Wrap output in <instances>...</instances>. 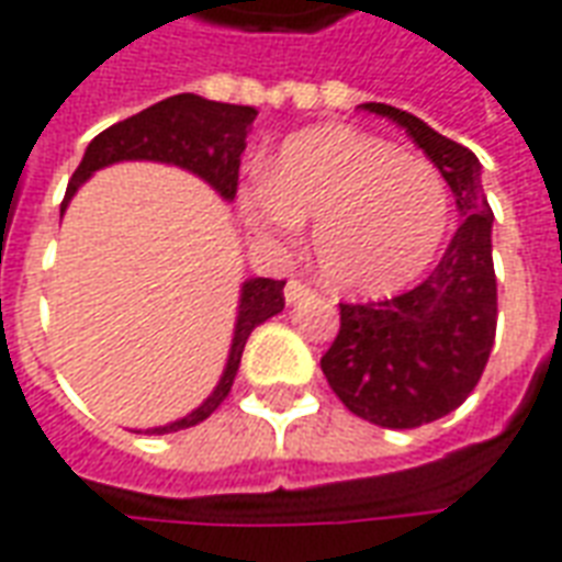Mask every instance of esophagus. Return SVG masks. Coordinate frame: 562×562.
Returning <instances> with one entry per match:
<instances>
[{
	"mask_svg": "<svg viewBox=\"0 0 562 562\" xmlns=\"http://www.w3.org/2000/svg\"><path fill=\"white\" fill-rule=\"evenodd\" d=\"M310 294H313V289H310L304 280L285 282V301H289V304H294V301H304V297H310Z\"/></svg>",
	"mask_w": 562,
	"mask_h": 562,
	"instance_id": "1",
	"label": "esophagus"
}]
</instances>
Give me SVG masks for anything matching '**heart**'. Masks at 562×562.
Returning <instances> with one entry per match:
<instances>
[{"instance_id": "obj_1", "label": "heart", "mask_w": 562, "mask_h": 562, "mask_svg": "<svg viewBox=\"0 0 562 562\" xmlns=\"http://www.w3.org/2000/svg\"><path fill=\"white\" fill-rule=\"evenodd\" d=\"M246 225L270 244L313 228L322 280L346 294H385L427 270L446 240L451 195L434 161L358 128L322 126L282 144L268 177L237 195Z\"/></svg>"}]
</instances>
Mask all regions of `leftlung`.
<instances>
[{
    "instance_id": "8db88e82",
    "label": "left lung",
    "mask_w": 562,
    "mask_h": 562,
    "mask_svg": "<svg viewBox=\"0 0 562 562\" xmlns=\"http://www.w3.org/2000/svg\"><path fill=\"white\" fill-rule=\"evenodd\" d=\"M389 116L427 153L458 201L460 225L434 273L376 304H340V334L322 355V373L342 406L379 427L409 430L454 413L479 385L496 334L491 204L482 161L458 140L391 104Z\"/></svg>"
}]
</instances>
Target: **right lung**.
I'll use <instances>...</instances> for the list:
<instances>
[{
    "instance_id": "1",
    "label": "right lung",
    "mask_w": 562,
    "mask_h": 562,
    "mask_svg": "<svg viewBox=\"0 0 562 562\" xmlns=\"http://www.w3.org/2000/svg\"><path fill=\"white\" fill-rule=\"evenodd\" d=\"M256 116L258 111L249 108V104L210 102V99H201L195 92H180V95H171L165 102L153 104L147 111L104 128L102 135H95L90 140L78 171L71 173V183H68L59 213H66L68 201L78 192L80 183L90 180L99 168L128 159L180 165L186 171L198 173L201 180H207L225 201H232L237 195L240 153L246 149V135H249ZM282 285H285V280H268V277H256V280L244 282L237 322H234L232 352H228V364L222 370L220 385L213 389L207 401L201 403L198 409H192L186 418L165 424V427H153L147 434L186 430V427H195L207 415L216 413V406L232 391L249 334L261 322L282 313V306H285Z\"/></svg>"
}]
</instances>
